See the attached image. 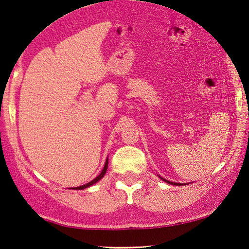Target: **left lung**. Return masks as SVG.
I'll list each match as a JSON object with an SVG mask.
<instances>
[{
	"instance_id": "8db88e82",
	"label": "left lung",
	"mask_w": 249,
	"mask_h": 249,
	"mask_svg": "<svg viewBox=\"0 0 249 249\" xmlns=\"http://www.w3.org/2000/svg\"><path fill=\"white\" fill-rule=\"evenodd\" d=\"M160 179L161 180H163L165 182H167V183H169V184H172V185H182V184H180V183H176V182H170V181H167L166 179H162V178L160 177Z\"/></svg>"
}]
</instances>
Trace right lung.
Listing matches in <instances>:
<instances>
[{
	"instance_id": "1",
	"label": "right lung",
	"mask_w": 249,
	"mask_h": 249,
	"mask_svg": "<svg viewBox=\"0 0 249 249\" xmlns=\"http://www.w3.org/2000/svg\"><path fill=\"white\" fill-rule=\"evenodd\" d=\"M107 167H108V159H106V162H105V166H104V168H103L102 172H101L100 175H98V176L95 178V179H93L91 182H89V183H87V184H84V185L77 186V187H72V190H83V189H87V187L91 186V185H93V184H95L96 182L100 181V180L102 179V178L105 176V173H106V171H107Z\"/></svg>"
}]
</instances>
